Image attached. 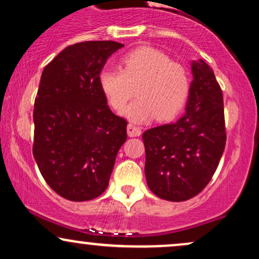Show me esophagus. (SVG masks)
Wrapping results in <instances>:
<instances>
[{"label":"esophagus","mask_w":259,"mask_h":259,"mask_svg":"<svg viewBox=\"0 0 259 259\" xmlns=\"http://www.w3.org/2000/svg\"><path fill=\"white\" fill-rule=\"evenodd\" d=\"M127 135L129 136H140L141 135V129L139 126H135L134 124H127L126 126Z\"/></svg>","instance_id":"1"}]
</instances>
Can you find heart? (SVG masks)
<instances>
[{"label":"heart","mask_w":259,"mask_h":259,"mask_svg":"<svg viewBox=\"0 0 259 259\" xmlns=\"http://www.w3.org/2000/svg\"><path fill=\"white\" fill-rule=\"evenodd\" d=\"M123 68H105L99 75V84L107 102L115 111H121L135 95L134 102L123 114L136 123L169 120L185 106L191 88L185 65L173 62L169 56L151 47H141L121 58Z\"/></svg>","instance_id":"heart-1"}]
</instances>
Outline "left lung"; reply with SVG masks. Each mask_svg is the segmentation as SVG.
<instances>
[{"label":"left lung","instance_id":"left-lung-1","mask_svg":"<svg viewBox=\"0 0 259 259\" xmlns=\"http://www.w3.org/2000/svg\"><path fill=\"white\" fill-rule=\"evenodd\" d=\"M186 113L142 134L147 185L158 197L181 202L198 195L218 168L227 142L223 92L203 61L192 63Z\"/></svg>","mask_w":259,"mask_h":259}]
</instances>
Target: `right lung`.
<instances>
[{
	"label": "right lung",
	"mask_w": 259,
	"mask_h": 259,
	"mask_svg": "<svg viewBox=\"0 0 259 259\" xmlns=\"http://www.w3.org/2000/svg\"><path fill=\"white\" fill-rule=\"evenodd\" d=\"M123 46L115 41L70 45L41 75L32 154L45 181L69 201L105 192L126 141L127 121L109 109L99 84L107 59Z\"/></svg>",
	"instance_id": "obj_1"
}]
</instances>
